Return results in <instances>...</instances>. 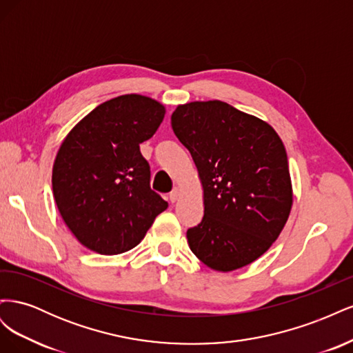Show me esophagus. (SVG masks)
<instances>
[{
    "mask_svg": "<svg viewBox=\"0 0 353 353\" xmlns=\"http://www.w3.org/2000/svg\"><path fill=\"white\" fill-rule=\"evenodd\" d=\"M179 194H181V188H179V187H175V188L172 190V193L169 194V200L172 201V203H175V201L179 199Z\"/></svg>",
    "mask_w": 353,
    "mask_h": 353,
    "instance_id": "obj_1",
    "label": "esophagus"
}]
</instances>
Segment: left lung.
Instances as JSON below:
<instances>
[{"label":"left lung","mask_w":353,"mask_h":353,"mask_svg":"<svg viewBox=\"0 0 353 353\" xmlns=\"http://www.w3.org/2000/svg\"><path fill=\"white\" fill-rule=\"evenodd\" d=\"M170 122L203 187L205 216L187 231L191 252L219 272L254 262L279 239L293 206L281 138L268 122L219 100L179 104Z\"/></svg>","instance_id":"obj_1"}]
</instances>
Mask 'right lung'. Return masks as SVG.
Returning a JSON list of instances; mask_svg holds the SVG:
<instances>
[{
  "label": "right lung",
  "instance_id": "add662e5",
  "mask_svg": "<svg viewBox=\"0 0 353 353\" xmlns=\"http://www.w3.org/2000/svg\"><path fill=\"white\" fill-rule=\"evenodd\" d=\"M165 113L154 99L119 95L82 117L63 140L52 165V194L61 219L87 249L131 250L168 208L150 188V166L140 152Z\"/></svg>",
  "mask_w": 353,
  "mask_h": 353
}]
</instances>
